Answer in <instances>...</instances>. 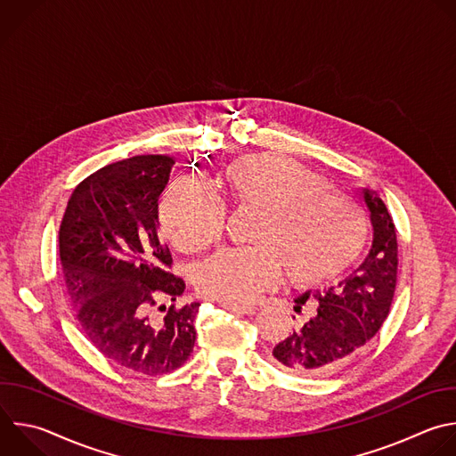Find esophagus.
I'll use <instances>...</instances> for the list:
<instances>
[{
	"label": "esophagus",
	"mask_w": 456,
	"mask_h": 456,
	"mask_svg": "<svg viewBox=\"0 0 456 456\" xmlns=\"http://www.w3.org/2000/svg\"><path fill=\"white\" fill-rule=\"evenodd\" d=\"M225 310L232 312V314H240V315H254L256 308L254 306H232V305H225Z\"/></svg>",
	"instance_id": "1"
}]
</instances>
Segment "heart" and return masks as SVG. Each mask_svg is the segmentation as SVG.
I'll use <instances>...</instances> for the list:
<instances>
[{"label":"heart","mask_w":456,"mask_h":456,"mask_svg":"<svg viewBox=\"0 0 456 456\" xmlns=\"http://www.w3.org/2000/svg\"><path fill=\"white\" fill-rule=\"evenodd\" d=\"M216 184L232 204L259 209L254 247L222 248L195 270L200 293L224 305H250L281 270L297 286L337 277L365 247V213L295 161L241 156L218 168ZM159 222L179 250L197 252L218 240L224 208L200 183L183 179L163 195Z\"/></svg>","instance_id":"1"}]
</instances>
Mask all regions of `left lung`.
<instances>
[{"instance_id": "1", "label": "left lung", "mask_w": 456, "mask_h": 456, "mask_svg": "<svg viewBox=\"0 0 456 456\" xmlns=\"http://www.w3.org/2000/svg\"><path fill=\"white\" fill-rule=\"evenodd\" d=\"M362 195L374 231L369 256L354 275L317 291L310 321L272 351V362L295 376L324 378L344 369L388 317L397 282V232L385 202L370 190H362ZM310 302V293L300 295L293 310L300 314Z\"/></svg>"}]
</instances>
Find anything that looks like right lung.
<instances>
[{
  "label": "right lung",
  "mask_w": 456,
  "mask_h": 456,
  "mask_svg": "<svg viewBox=\"0 0 456 456\" xmlns=\"http://www.w3.org/2000/svg\"><path fill=\"white\" fill-rule=\"evenodd\" d=\"M174 158L135 156L86 177L71 193L59 252L75 317L114 363L158 376L184 365L200 302L179 306L186 284L159 238V197ZM163 297L171 306H159Z\"/></svg>",
  "instance_id": "obj_1"
}]
</instances>
